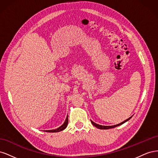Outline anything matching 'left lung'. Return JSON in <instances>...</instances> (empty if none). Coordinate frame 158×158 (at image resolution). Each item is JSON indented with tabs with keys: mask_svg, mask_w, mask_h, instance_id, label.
<instances>
[{
	"mask_svg": "<svg viewBox=\"0 0 158 158\" xmlns=\"http://www.w3.org/2000/svg\"><path fill=\"white\" fill-rule=\"evenodd\" d=\"M131 118V117L130 118H128V119H127V120H125V121L122 122L121 123H119V124H118V125H113V126H102V125H98V124H96V123H95L93 122L92 121H91V123H92V125H93L94 127H95L98 128H99V129H109V128H114V127H118V126H119V125H122V124L125 123V122H127V121H128L129 119H130Z\"/></svg>",
	"mask_w": 158,
	"mask_h": 158,
	"instance_id": "8db88e82",
	"label": "left lung"
}]
</instances>
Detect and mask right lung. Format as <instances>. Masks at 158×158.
Here are the masks:
<instances>
[{"mask_svg": "<svg viewBox=\"0 0 158 158\" xmlns=\"http://www.w3.org/2000/svg\"><path fill=\"white\" fill-rule=\"evenodd\" d=\"M68 122H69V118H68V116L66 117V120L64 123V124L62 126H60V127H59L58 128L56 129H55V130H50V131H45L47 132H60L61 131H63L64 129L66 128V127H67V125H68Z\"/></svg>", "mask_w": 158, "mask_h": 158, "instance_id": "1", "label": "right lung"}]
</instances>
